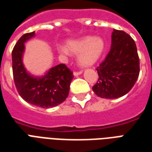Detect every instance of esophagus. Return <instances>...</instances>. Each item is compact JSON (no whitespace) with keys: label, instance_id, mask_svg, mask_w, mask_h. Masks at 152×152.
<instances>
[{"label":"esophagus","instance_id":"esophagus-1","mask_svg":"<svg viewBox=\"0 0 152 152\" xmlns=\"http://www.w3.org/2000/svg\"><path fill=\"white\" fill-rule=\"evenodd\" d=\"M80 74H82V71H80V72H73V75L75 76H79Z\"/></svg>","mask_w":152,"mask_h":152}]
</instances>
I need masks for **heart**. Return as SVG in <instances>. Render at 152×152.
<instances>
[{
    "instance_id": "obj_1",
    "label": "heart",
    "mask_w": 152,
    "mask_h": 152,
    "mask_svg": "<svg viewBox=\"0 0 152 152\" xmlns=\"http://www.w3.org/2000/svg\"><path fill=\"white\" fill-rule=\"evenodd\" d=\"M105 50V43L101 38L94 37L69 40L66 41V47L59 46L58 53L61 56H66L70 53L78 55V63L83 66H89L97 63Z\"/></svg>"
}]
</instances>
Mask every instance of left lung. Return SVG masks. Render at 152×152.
I'll return each instance as SVG.
<instances>
[{"instance_id": "obj_1", "label": "left lung", "mask_w": 152, "mask_h": 152, "mask_svg": "<svg viewBox=\"0 0 152 152\" xmlns=\"http://www.w3.org/2000/svg\"><path fill=\"white\" fill-rule=\"evenodd\" d=\"M99 80L93 87L102 99H117L134 87L139 75V58L136 44L126 32L114 29L111 50L98 67Z\"/></svg>"}]
</instances>
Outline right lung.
Listing matches in <instances>:
<instances>
[{
    "label": "right lung",
    "instance_id": "1",
    "mask_svg": "<svg viewBox=\"0 0 152 152\" xmlns=\"http://www.w3.org/2000/svg\"><path fill=\"white\" fill-rule=\"evenodd\" d=\"M35 37V31L23 35L12 51V68L16 89L23 99L30 104L50 108L64 102L68 96L72 72L65 64L51 67L44 76H34L23 63L24 43Z\"/></svg>",
    "mask_w": 152,
    "mask_h": 152
}]
</instances>
